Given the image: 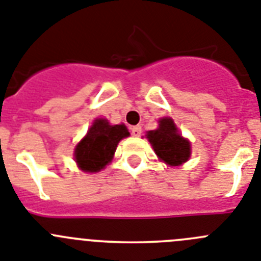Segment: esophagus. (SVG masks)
Returning a JSON list of instances; mask_svg holds the SVG:
<instances>
[{
  "label": "esophagus",
  "instance_id": "34e87169",
  "mask_svg": "<svg viewBox=\"0 0 261 261\" xmlns=\"http://www.w3.org/2000/svg\"><path fill=\"white\" fill-rule=\"evenodd\" d=\"M130 132H132V135L135 136V137H140V136H141V133H142V128L140 125H136V126H133L132 129H130Z\"/></svg>",
  "mask_w": 261,
  "mask_h": 261
}]
</instances>
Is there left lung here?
<instances>
[{"label":"left lung","instance_id":"8db88e82","mask_svg":"<svg viewBox=\"0 0 261 261\" xmlns=\"http://www.w3.org/2000/svg\"><path fill=\"white\" fill-rule=\"evenodd\" d=\"M156 155L170 166H179L188 161L191 155V144L177 132L172 119L165 117L159 120V128L147 132Z\"/></svg>","mask_w":261,"mask_h":261}]
</instances>
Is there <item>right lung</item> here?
<instances>
[{
    "label": "right lung",
    "instance_id": "1",
    "mask_svg": "<svg viewBox=\"0 0 261 261\" xmlns=\"http://www.w3.org/2000/svg\"><path fill=\"white\" fill-rule=\"evenodd\" d=\"M125 125H110L106 119H96L86 137L77 145L74 158L82 171H100L112 161L116 146L121 138L128 137Z\"/></svg>",
    "mask_w": 261,
    "mask_h": 261
}]
</instances>
